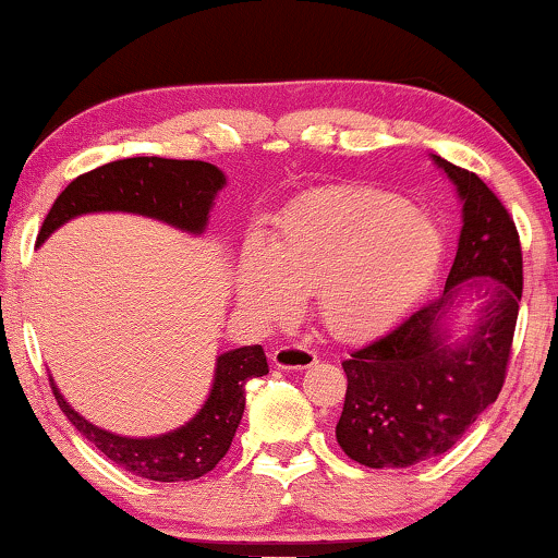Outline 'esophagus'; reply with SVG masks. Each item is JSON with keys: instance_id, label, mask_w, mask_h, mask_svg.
<instances>
[{"instance_id": "esophagus-1", "label": "esophagus", "mask_w": 558, "mask_h": 558, "mask_svg": "<svg viewBox=\"0 0 558 558\" xmlns=\"http://www.w3.org/2000/svg\"><path fill=\"white\" fill-rule=\"evenodd\" d=\"M271 361L274 366L279 368H305V366H313L317 361V353L310 349L305 343H281L277 351L271 353Z\"/></svg>"}]
</instances>
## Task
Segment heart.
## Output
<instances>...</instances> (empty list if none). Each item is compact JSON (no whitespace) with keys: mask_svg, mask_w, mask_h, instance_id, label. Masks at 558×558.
I'll return each instance as SVG.
<instances>
[{"mask_svg":"<svg viewBox=\"0 0 558 558\" xmlns=\"http://www.w3.org/2000/svg\"><path fill=\"white\" fill-rule=\"evenodd\" d=\"M440 230L408 199L332 190L279 215L269 248L248 243L238 264L241 305L281 323L300 294H320L325 323L359 338L385 328L423 292L440 262Z\"/></svg>","mask_w":558,"mask_h":558,"instance_id":"1","label":"heart"}]
</instances>
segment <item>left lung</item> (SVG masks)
Listing matches in <instances>:
<instances>
[{"instance_id":"obj_1","label":"left lung","mask_w":558,"mask_h":558,"mask_svg":"<svg viewBox=\"0 0 558 558\" xmlns=\"http://www.w3.org/2000/svg\"><path fill=\"white\" fill-rule=\"evenodd\" d=\"M464 199V228L444 294L425 302L376 341L343 361L345 402L336 438L345 456L372 469H402L446 453L508 376L523 248L508 207L472 171L436 158ZM493 279L490 302L464 344L437 325L466 278Z\"/></svg>"}]
</instances>
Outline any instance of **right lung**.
Instances as JSON below:
<instances>
[{"label": "right lung", "instance_id": "1", "mask_svg": "<svg viewBox=\"0 0 558 558\" xmlns=\"http://www.w3.org/2000/svg\"><path fill=\"white\" fill-rule=\"evenodd\" d=\"M226 177L205 161H179V158L135 156L99 166L76 177L58 194L43 220L38 245L71 217L102 209H122L156 217L190 233H202L209 207ZM269 374L262 345H243L217 359L213 392L205 408L190 423L158 438H122L84 421L58 392L53 379L50 389L58 408L71 425L92 440L114 464L130 474L154 482L199 480L220 464L233 444L235 428L245 410V385L253 376Z\"/></svg>", "mask_w": 558, "mask_h": 558}]
</instances>
